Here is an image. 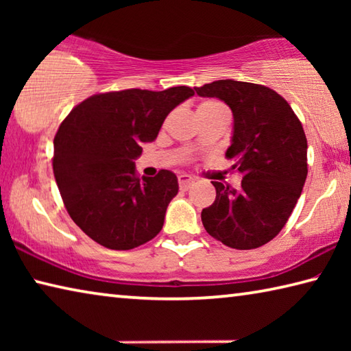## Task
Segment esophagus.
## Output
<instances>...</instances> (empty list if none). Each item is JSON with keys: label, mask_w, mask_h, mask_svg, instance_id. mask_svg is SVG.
I'll use <instances>...</instances> for the list:
<instances>
[{"label": "esophagus", "mask_w": 351, "mask_h": 351, "mask_svg": "<svg viewBox=\"0 0 351 351\" xmlns=\"http://www.w3.org/2000/svg\"><path fill=\"white\" fill-rule=\"evenodd\" d=\"M178 182H180L181 189L186 190L193 184V178L189 176V175H180V176H178Z\"/></svg>", "instance_id": "obj_1"}]
</instances>
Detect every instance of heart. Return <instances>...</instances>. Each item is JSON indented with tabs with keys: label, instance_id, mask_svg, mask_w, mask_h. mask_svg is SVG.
Wrapping results in <instances>:
<instances>
[{
	"label": "heart",
	"instance_id": "heart-1",
	"mask_svg": "<svg viewBox=\"0 0 351 351\" xmlns=\"http://www.w3.org/2000/svg\"><path fill=\"white\" fill-rule=\"evenodd\" d=\"M201 106H221V105L217 104V102H206V104H203Z\"/></svg>",
	"mask_w": 351,
	"mask_h": 351
}]
</instances>
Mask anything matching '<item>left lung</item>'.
<instances>
[{
  "label": "left lung",
  "mask_w": 351,
  "mask_h": 351,
  "mask_svg": "<svg viewBox=\"0 0 351 351\" xmlns=\"http://www.w3.org/2000/svg\"><path fill=\"white\" fill-rule=\"evenodd\" d=\"M232 110L234 127L226 156L241 173L237 190L212 181L213 204L201 212L204 229L234 249L266 245L287 224L306 180V138L293 108L271 88L232 79L195 88Z\"/></svg>",
  "instance_id": "8db88e82"
}]
</instances>
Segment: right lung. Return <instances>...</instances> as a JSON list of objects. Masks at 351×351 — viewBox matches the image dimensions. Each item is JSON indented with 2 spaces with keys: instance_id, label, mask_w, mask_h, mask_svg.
<instances>
[{
  "instance_id": "1",
  "label": "right lung",
  "mask_w": 351,
  "mask_h": 351,
  "mask_svg": "<svg viewBox=\"0 0 351 351\" xmlns=\"http://www.w3.org/2000/svg\"><path fill=\"white\" fill-rule=\"evenodd\" d=\"M189 86L123 90L83 100L54 139V175L64 207L90 239L128 251L154 239L178 193V178L161 170L136 176L142 144L153 142L169 112L193 96Z\"/></svg>"
}]
</instances>
